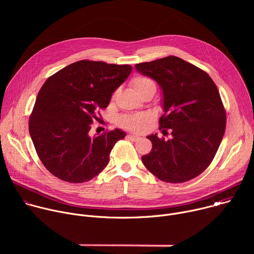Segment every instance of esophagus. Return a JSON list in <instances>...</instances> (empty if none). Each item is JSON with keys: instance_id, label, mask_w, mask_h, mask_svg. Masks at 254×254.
Segmentation results:
<instances>
[{"instance_id": "34e87169", "label": "esophagus", "mask_w": 254, "mask_h": 254, "mask_svg": "<svg viewBox=\"0 0 254 254\" xmlns=\"http://www.w3.org/2000/svg\"><path fill=\"white\" fill-rule=\"evenodd\" d=\"M127 137L128 139H130V140H133V141L138 140V139L140 138L138 135H134V134H127Z\"/></svg>"}]
</instances>
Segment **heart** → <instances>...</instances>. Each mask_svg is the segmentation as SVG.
<instances>
[{
	"label": "heart",
	"mask_w": 254,
	"mask_h": 254,
	"mask_svg": "<svg viewBox=\"0 0 254 254\" xmlns=\"http://www.w3.org/2000/svg\"><path fill=\"white\" fill-rule=\"evenodd\" d=\"M130 84L135 92L139 95L144 90L151 87H155V83L152 79L146 76H135L131 79ZM151 121V117L149 115H132V116H125L120 120V125L127 129L132 131H141L146 125Z\"/></svg>",
	"instance_id": "obj_1"
}]
</instances>
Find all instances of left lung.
I'll list each match as a JSON object with an SVG mask.
<instances>
[{
    "instance_id": "1",
    "label": "left lung",
    "mask_w": 254,
    "mask_h": 254,
    "mask_svg": "<svg viewBox=\"0 0 254 254\" xmlns=\"http://www.w3.org/2000/svg\"><path fill=\"white\" fill-rule=\"evenodd\" d=\"M138 73L158 82L163 94V133L147 137L152 152L141 161L153 175L168 183H184L199 176L218 151L226 127L224 106L211 77L202 69L176 56L138 63Z\"/></svg>"
}]
</instances>
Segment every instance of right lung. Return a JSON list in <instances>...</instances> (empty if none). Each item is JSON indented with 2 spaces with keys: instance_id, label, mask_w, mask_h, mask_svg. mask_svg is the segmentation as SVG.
<instances>
[{
  "instance_id": "obj_1",
  "label": "right lung",
  "mask_w": 254,
  "mask_h": 254,
  "mask_svg": "<svg viewBox=\"0 0 254 254\" xmlns=\"http://www.w3.org/2000/svg\"><path fill=\"white\" fill-rule=\"evenodd\" d=\"M130 65L80 60L50 76L41 87L29 121L34 147L45 168L69 183H84L110 162L126 132L116 128L97 136L89 130L97 111L130 74ZM99 115V113H98Z\"/></svg>"
}]
</instances>
